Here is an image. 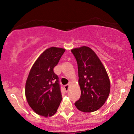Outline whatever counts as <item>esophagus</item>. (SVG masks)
<instances>
[{"label": "esophagus", "instance_id": "34e87169", "mask_svg": "<svg viewBox=\"0 0 134 134\" xmlns=\"http://www.w3.org/2000/svg\"><path fill=\"white\" fill-rule=\"evenodd\" d=\"M69 84H67L64 86V88H65V90L66 91V92H68L69 90Z\"/></svg>", "mask_w": 134, "mask_h": 134}]
</instances>
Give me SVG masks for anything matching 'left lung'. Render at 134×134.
<instances>
[{
	"instance_id": "left-lung-1",
	"label": "left lung",
	"mask_w": 134,
	"mask_h": 134,
	"mask_svg": "<svg viewBox=\"0 0 134 134\" xmlns=\"http://www.w3.org/2000/svg\"><path fill=\"white\" fill-rule=\"evenodd\" d=\"M78 66L81 95L75 102L83 112L96 111L104 105L110 91V83L105 68L92 49L87 46L71 50Z\"/></svg>"
}]
</instances>
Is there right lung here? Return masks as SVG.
Instances as JSON below:
<instances>
[{
    "label": "right lung",
    "instance_id": "1",
    "mask_svg": "<svg viewBox=\"0 0 134 134\" xmlns=\"http://www.w3.org/2000/svg\"><path fill=\"white\" fill-rule=\"evenodd\" d=\"M65 49L52 47L33 65L25 84V96L35 112L45 117L56 113L62 97L59 78L54 72Z\"/></svg>",
    "mask_w": 134,
    "mask_h": 134
}]
</instances>
